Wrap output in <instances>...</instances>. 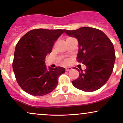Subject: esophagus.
<instances>
[{
	"mask_svg": "<svg viewBox=\"0 0 123 123\" xmlns=\"http://www.w3.org/2000/svg\"><path fill=\"white\" fill-rule=\"evenodd\" d=\"M72 70V68H71V67H66V71H70V70Z\"/></svg>",
	"mask_w": 123,
	"mask_h": 123,
	"instance_id": "obj_1",
	"label": "esophagus"
}]
</instances>
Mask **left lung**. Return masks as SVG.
Wrapping results in <instances>:
<instances>
[{
	"label": "left lung",
	"instance_id": "1",
	"mask_svg": "<svg viewBox=\"0 0 123 123\" xmlns=\"http://www.w3.org/2000/svg\"><path fill=\"white\" fill-rule=\"evenodd\" d=\"M64 31L78 40L77 61L86 67L84 71L78 69L80 75L73 85L85 92L98 90L108 81L113 70L116 56L112 42L104 32L91 27Z\"/></svg>",
	"mask_w": 123,
	"mask_h": 123
}]
</instances>
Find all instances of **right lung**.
<instances>
[{
    "mask_svg": "<svg viewBox=\"0 0 123 123\" xmlns=\"http://www.w3.org/2000/svg\"><path fill=\"white\" fill-rule=\"evenodd\" d=\"M62 30L36 29L28 31L16 46L13 69L18 84L25 92L34 96H43L53 91L58 84V77L65 68L49 67L45 59L52 52Z\"/></svg>",
    "mask_w": 123,
    "mask_h": 123,
    "instance_id": "add662e5",
    "label": "right lung"
}]
</instances>
